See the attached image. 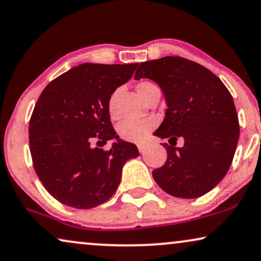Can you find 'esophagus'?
<instances>
[{"label": "esophagus", "mask_w": 261, "mask_h": 261, "mask_svg": "<svg viewBox=\"0 0 261 261\" xmlns=\"http://www.w3.org/2000/svg\"><path fill=\"white\" fill-rule=\"evenodd\" d=\"M137 148H138V150H140L141 154H143V152L145 151V149H147L144 144H137Z\"/></svg>", "instance_id": "34e87169"}]
</instances>
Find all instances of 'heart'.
Masks as SVG:
<instances>
[{
    "label": "heart",
    "mask_w": 261,
    "mask_h": 261,
    "mask_svg": "<svg viewBox=\"0 0 261 261\" xmlns=\"http://www.w3.org/2000/svg\"><path fill=\"white\" fill-rule=\"evenodd\" d=\"M159 87L150 81H142L137 85V92L142 99L144 100L151 94L154 90H158ZM119 94V89H116L107 100V110L111 116L114 117L116 114V100ZM156 121L154 119H143V120H126L123 121L118 127V134L121 140L134 143H142L147 140V137L154 130Z\"/></svg>",
    "instance_id": "obj_1"
}]
</instances>
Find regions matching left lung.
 Here are the masks:
<instances>
[{
  "mask_svg": "<svg viewBox=\"0 0 261 261\" xmlns=\"http://www.w3.org/2000/svg\"><path fill=\"white\" fill-rule=\"evenodd\" d=\"M135 79H150L161 87L168 109L155 136L167 160L152 171L161 189L176 198L192 199L214 189L229 171L240 136L239 118L223 82L203 65L167 56L137 64ZM179 137L184 147H175Z\"/></svg>",
  "mask_w": 261,
  "mask_h": 261,
  "instance_id": "obj_1",
  "label": "left lung"
}]
</instances>
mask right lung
I'll return each instance as SVG.
<instances>
[{"instance_id": "right-lung-1", "label": "right lung", "mask_w": 261, "mask_h": 261, "mask_svg": "<svg viewBox=\"0 0 261 261\" xmlns=\"http://www.w3.org/2000/svg\"><path fill=\"white\" fill-rule=\"evenodd\" d=\"M135 64L85 63L48 83L30 119V150L38 178L55 199L75 209L109 200L125 162L140 155L135 144L118 141L107 100L134 75Z\"/></svg>"}]
</instances>
